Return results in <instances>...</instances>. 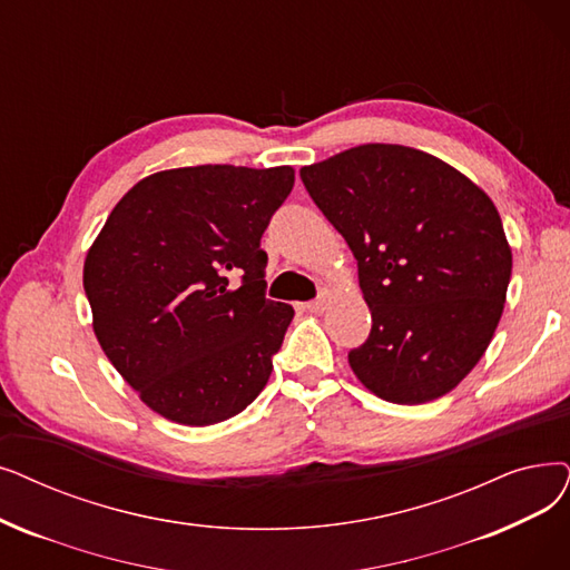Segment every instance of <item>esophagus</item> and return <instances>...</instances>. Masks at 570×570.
I'll use <instances>...</instances> for the list:
<instances>
[{"label": "esophagus", "instance_id": "1", "mask_svg": "<svg viewBox=\"0 0 570 570\" xmlns=\"http://www.w3.org/2000/svg\"><path fill=\"white\" fill-rule=\"evenodd\" d=\"M307 312H312V314H321L326 309V298H316V301H309V303H305L303 305Z\"/></svg>", "mask_w": 570, "mask_h": 570}]
</instances>
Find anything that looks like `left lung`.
<instances>
[{
    "instance_id": "1",
    "label": "left lung",
    "mask_w": 570,
    "mask_h": 570,
    "mask_svg": "<svg viewBox=\"0 0 570 570\" xmlns=\"http://www.w3.org/2000/svg\"><path fill=\"white\" fill-rule=\"evenodd\" d=\"M346 239L373 316L350 352L380 399L419 405L452 391L487 352L512 272L501 216L452 165L401 144H363L301 169Z\"/></svg>"
}]
</instances>
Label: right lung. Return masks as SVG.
Here are the masks:
<instances>
[{"instance_id": "right-lung-1", "label": "right lung", "mask_w": 570, "mask_h": 570, "mask_svg": "<svg viewBox=\"0 0 570 570\" xmlns=\"http://www.w3.org/2000/svg\"><path fill=\"white\" fill-rule=\"evenodd\" d=\"M293 167L197 165L132 186L86 256L107 358L169 422L212 426L254 403L293 307L265 298L261 237Z\"/></svg>"}]
</instances>
